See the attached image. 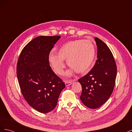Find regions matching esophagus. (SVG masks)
I'll return each mask as SVG.
<instances>
[{
  "instance_id": "obj_1",
  "label": "esophagus",
  "mask_w": 132,
  "mask_h": 132,
  "mask_svg": "<svg viewBox=\"0 0 132 132\" xmlns=\"http://www.w3.org/2000/svg\"><path fill=\"white\" fill-rule=\"evenodd\" d=\"M74 81V80H65L64 82H65V84L66 86H68L72 84L73 82Z\"/></svg>"
}]
</instances>
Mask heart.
Here are the masks:
<instances>
[{"instance_id":"b5f03b06","label":"heart","mask_w":132,"mask_h":132,"mask_svg":"<svg viewBox=\"0 0 132 132\" xmlns=\"http://www.w3.org/2000/svg\"><path fill=\"white\" fill-rule=\"evenodd\" d=\"M96 54L94 44L89 39H77L63 45L57 51V55L51 53L49 61L55 72L63 74L65 68L64 60L71 68L68 70L66 75H72L75 71L84 73L88 70L93 64Z\"/></svg>"}]
</instances>
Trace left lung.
<instances>
[{
	"mask_svg": "<svg viewBox=\"0 0 132 132\" xmlns=\"http://www.w3.org/2000/svg\"><path fill=\"white\" fill-rule=\"evenodd\" d=\"M95 41L97 47L95 64L88 73L78 80L82 86L81 101L92 109L101 107L110 98L117 75V66L110 48L97 37Z\"/></svg>",
	"mask_w": 132,
	"mask_h": 132,
	"instance_id": "obj_1",
	"label": "left lung"
}]
</instances>
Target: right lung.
Listing matches in <instances>:
<instances>
[{
    "mask_svg": "<svg viewBox=\"0 0 132 132\" xmlns=\"http://www.w3.org/2000/svg\"><path fill=\"white\" fill-rule=\"evenodd\" d=\"M60 38L54 36L33 39L22 50L17 64V77L23 97L33 109L43 113L54 109L65 87L49 62L50 52Z\"/></svg>",
    "mask_w": 132,
    "mask_h": 132,
    "instance_id": "obj_1",
    "label": "right lung"
}]
</instances>
